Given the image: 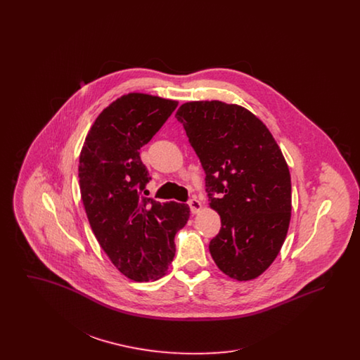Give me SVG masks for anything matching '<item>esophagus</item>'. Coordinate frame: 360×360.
I'll use <instances>...</instances> for the list:
<instances>
[{
    "mask_svg": "<svg viewBox=\"0 0 360 360\" xmlns=\"http://www.w3.org/2000/svg\"><path fill=\"white\" fill-rule=\"evenodd\" d=\"M188 206H190V210H191V213H193V214L200 213V212H201V209H202V204H201L197 198L190 200V201H188Z\"/></svg>",
    "mask_w": 360,
    "mask_h": 360,
    "instance_id": "1",
    "label": "esophagus"
}]
</instances>
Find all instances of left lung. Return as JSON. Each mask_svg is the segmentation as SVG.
Returning <instances> with one entry per match:
<instances>
[{
	"label": "left lung",
	"instance_id": "8db88e82",
	"mask_svg": "<svg viewBox=\"0 0 360 360\" xmlns=\"http://www.w3.org/2000/svg\"><path fill=\"white\" fill-rule=\"evenodd\" d=\"M205 172L221 229L209 251L224 274L251 281L278 257L291 217L290 172L269 128L248 109L190 101L175 113Z\"/></svg>",
	"mask_w": 360,
	"mask_h": 360
}]
</instances>
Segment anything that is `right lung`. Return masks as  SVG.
Returning a JSON list of instances; mask_svg holds the SVG:
<instances>
[{
  "instance_id": "add662e5",
  "label": "right lung",
  "mask_w": 360,
  "mask_h": 360,
  "mask_svg": "<svg viewBox=\"0 0 360 360\" xmlns=\"http://www.w3.org/2000/svg\"><path fill=\"white\" fill-rule=\"evenodd\" d=\"M178 101L128 93L93 122L79 155V188L96 239L121 274L135 282L167 273L174 238L190 207L141 195L150 176L139 150L172 116Z\"/></svg>"
}]
</instances>
